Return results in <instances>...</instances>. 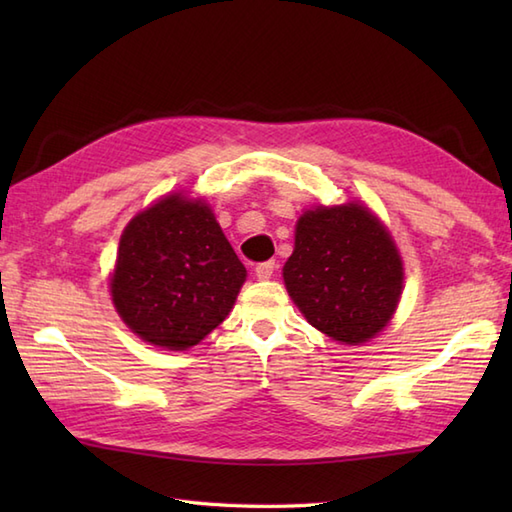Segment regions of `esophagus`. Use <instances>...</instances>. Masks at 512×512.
I'll list each match as a JSON object with an SVG mask.
<instances>
[{
    "instance_id": "obj_1",
    "label": "esophagus",
    "mask_w": 512,
    "mask_h": 512,
    "mask_svg": "<svg viewBox=\"0 0 512 512\" xmlns=\"http://www.w3.org/2000/svg\"><path fill=\"white\" fill-rule=\"evenodd\" d=\"M275 268H277V264H275V262H264V264H259V266L255 268V275H257V279L266 281V279L273 277Z\"/></svg>"
}]
</instances>
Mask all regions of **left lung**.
<instances>
[{
    "label": "left lung",
    "instance_id": "8db88e82",
    "mask_svg": "<svg viewBox=\"0 0 512 512\" xmlns=\"http://www.w3.org/2000/svg\"><path fill=\"white\" fill-rule=\"evenodd\" d=\"M402 277L394 239L367 206H317L299 217L284 281L303 317L330 339H374L394 317Z\"/></svg>",
    "mask_w": 512,
    "mask_h": 512
}]
</instances>
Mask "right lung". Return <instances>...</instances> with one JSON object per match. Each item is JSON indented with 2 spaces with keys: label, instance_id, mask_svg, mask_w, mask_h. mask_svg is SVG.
<instances>
[{
  "label": "right lung",
  "instance_id": "add662e5",
  "mask_svg": "<svg viewBox=\"0 0 512 512\" xmlns=\"http://www.w3.org/2000/svg\"><path fill=\"white\" fill-rule=\"evenodd\" d=\"M244 281L211 206L171 193L125 226L110 292L129 330L180 352L228 317Z\"/></svg>",
  "mask_w": 512,
  "mask_h": 512
}]
</instances>
